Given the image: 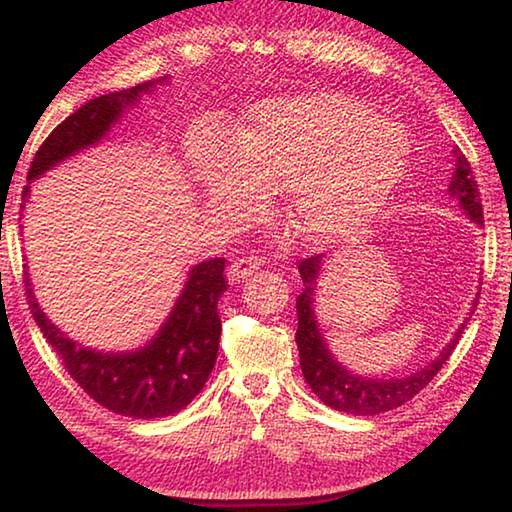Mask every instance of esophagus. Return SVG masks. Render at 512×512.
<instances>
[{
    "label": "esophagus",
    "mask_w": 512,
    "mask_h": 512,
    "mask_svg": "<svg viewBox=\"0 0 512 512\" xmlns=\"http://www.w3.org/2000/svg\"><path fill=\"white\" fill-rule=\"evenodd\" d=\"M262 264H264V259L257 257V255L237 257V259H232V264L228 268V277H230V280H244V277L253 275Z\"/></svg>",
    "instance_id": "obj_1"
}]
</instances>
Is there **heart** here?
<instances>
[{
    "instance_id": "obj_1",
    "label": "heart",
    "mask_w": 512,
    "mask_h": 512,
    "mask_svg": "<svg viewBox=\"0 0 512 512\" xmlns=\"http://www.w3.org/2000/svg\"><path fill=\"white\" fill-rule=\"evenodd\" d=\"M194 169L212 210L248 223L266 189H289L287 212L311 244L357 235L400 183L409 142L350 94L311 92L250 112L235 149L201 144Z\"/></svg>"
}]
</instances>
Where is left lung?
Returning <instances> with one entry per match:
<instances>
[{
	"label": "left lung",
	"instance_id": "1",
	"mask_svg": "<svg viewBox=\"0 0 512 512\" xmlns=\"http://www.w3.org/2000/svg\"><path fill=\"white\" fill-rule=\"evenodd\" d=\"M456 155V171L449 183V194L458 198L472 221L483 223V205L479 185L474 180V171L461 151H454ZM323 264V255H311L298 262V271L302 277V291L296 298L298 309V329H296V343L300 352V368L305 381L311 386V391L320 402L327 404L329 409L352 413V415H377L384 411H393L404 402L413 400L424 386H429V381L438 375L443 363L452 357L454 348L461 341V334L465 329V323L458 327L452 343L443 348L440 357L424 366L415 375L402 377V379H366V377H354L345 370L341 363L332 359V354L327 352L323 336L318 332L314 309V284Z\"/></svg>",
	"mask_w": 512,
	"mask_h": 512
}]
</instances>
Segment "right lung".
<instances>
[{"instance_id": "obj_1", "label": "right lung", "mask_w": 512, "mask_h": 512, "mask_svg": "<svg viewBox=\"0 0 512 512\" xmlns=\"http://www.w3.org/2000/svg\"><path fill=\"white\" fill-rule=\"evenodd\" d=\"M151 85L142 83L133 90L103 94L60 121L33 155L29 178H38L67 155L99 142L124 106ZM27 194L29 187H24L22 198ZM223 268V257L194 266L160 334L146 348L131 354H101L65 339V334L42 314L31 289H27L29 309L65 370L94 402L135 420L167 418L183 411L203 391L207 375L214 368L221 339L216 305L228 289Z\"/></svg>"}]
</instances>
